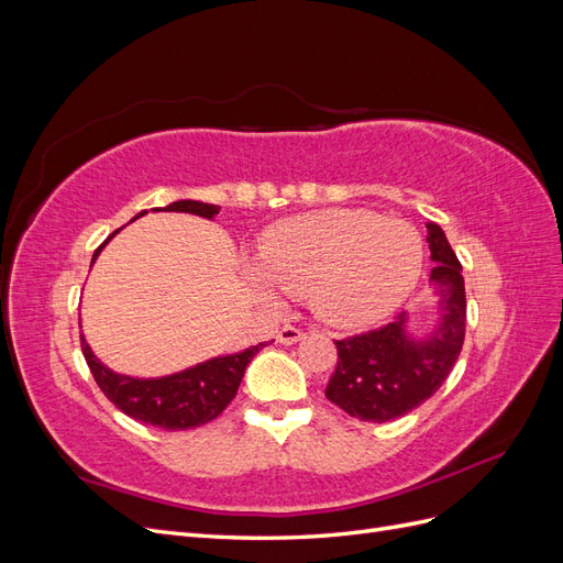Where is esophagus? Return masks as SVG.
<instances>
[{"instance_id": "obj_1", "label": "esophagus", "mask_w": 563, "mask_h": 563, "mask_svg": "<svg viewBox=\"0 0 563 563\" xmlns=\"http://www.w3.org/2000/svg\"><path fill=\"white\" fill-rule=\"evenodd\" d=\"M302 335H305V331H302V329L291 327V323H286V327H282V329H279L277 340H279L282 345H294V343H298V340H302Z\"/></svg>"}]
</instances>
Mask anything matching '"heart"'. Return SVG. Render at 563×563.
Segmentation results:
<instances>
[{
	"mask_svg": "<svg viewBox=\"0 0 563 563\" xmlns=\"http://www.w3.org/2000/svg\"><path fill=\"white\" fill-rule=\"evenodd\" d=\"M422 261V236L406 220L333 209L272 228L251 277L263 291L308 296L317 317L333 327L362 329L399 308Z\"/></svg>",
	"mask_w": 563,
	"mask_h": 563,
	"instance_id": "1",
	"label": "heart"
}]
</instances>
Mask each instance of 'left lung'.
Wrapping results in <instances>:
<instances>
[{"instance_id": "obj_1", "label": "left lung", "mask_w": 563, "mask_h": 563, "mask_svg": "<svg viewBox=\"0 0 563 563\" xmlns=\"http://www.w3.org/2000/svg\"><path fill=\"white\" fill-rule=\"evenodd\" d=\"M432 284L439 291L441 321L428 340L406 335V317L380 329L335 340L338 364L327 397L352 418L387 422L413 411L444 385L465 340V282L460 261L439 225H428Z\"/></svg>"}]
</instances>
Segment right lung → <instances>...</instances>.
<instances>
[{"label": "right lung", "instance_id": "add662e5", "mask_svg": "<svg viewBox=\"0 0 563 563\" xmlns=\"http://www.w3.org/2000/svg\"><path fill=\"white\" fill-rule=\"evenodd\" d=\"M164 211H183V213L213 218L220 211V207H213V203H203V201H192V199H180V201L168 203V207H164ZM112 234L108 240H112ZM100 249H96L93 261L100 253ZM263 347L265 343H258L240 354L218 356V360L174 373V376L143 380V378L119 376V373H112L110 368H106L96 360L91 347L84 343L81 338V352L93 373V380L98 383L100 389H103V395L119 408V411L126 413L133 420L152 424V428H162L172 432L199 428V424H207L209 420L223 413L225 406L234 399L236 389H240L249 362Z\"/></svg>", "mask_w": 563, "mask_h": 563}]
</instances>
